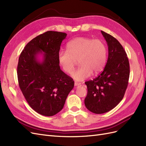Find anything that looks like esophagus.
I'll return each instance as SVG.
<instances>
[{"mask_svg": "<svg viewBox=\"0 0 146 146\" xmlns=\"http://www.w3.org/2000/svg\"><path fill=\"white\" fill-rule=\"evenodd\" d=\"M74 85H75V86H80L81 85V83H78L77 82H75Z\"/></svg>", "mask_w": 146, "mask_h": 146, "instance_id": "1", "label": "esophagus"}]
</instances>
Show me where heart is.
Listing matches in <instances>:
<instances>
[{"instance_id":"heart-1","label":"heart","mask_w":146,"mask_h":146,"mask_svg":"<svg viewBox=\"0 0 146 146\" xmlns=\"http://www.w3.org/2000/svg\"><path fill=\"white\" fill-rule=\"evenodd\" d=\"M67 50L58 52V60L64 71L71 74L77 61L80 66L72 77L77 81L90 77L92 72L98 74L104 68L107 61V49L103 41L86 37H77L67 44Z\"/></svg>"}]
</instances>
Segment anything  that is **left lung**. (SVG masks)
<instances>
[{
	"mask_svg": "<svg viewBox=\"0 0 146 146\" xmlns=\"http://www.w3.org/2000/svg\"><path fill=\"white\" fill-rule=\"evenodd\" d=\"M101 33L108 47V57L102 72L92 80L86 82L88 93L85 105L96 114L113 109L124 96L130 76L129 61L117 39L103 31Z\"/></svg>",
	"mask_w": 146,
	"mask_h": 146,
	"instance_id": "left-lung-1",
	"label": "left lung"
}]
</instances>
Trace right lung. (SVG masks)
I'll return each mask as SVG.
<instances>
[{"instance_id": "obj_1", "label": "right lung", "mask_w": 146, "mask_h": 146, "mask_svg": "<svg viewBox=\"0 0 146 146\" xmlns=\"http://www.w3.org/2000/svg\"><path fill=\"white\" fill-rule=\"evenodd\" d=\"M66 36L48 31L31 40L19 56L17 74L20 89L30 107L43 116L60 112L74 86L73 79L61 70L58 60ZM39 54H43L42 62L37 60Z\"/></svg>"}]
</instances>
